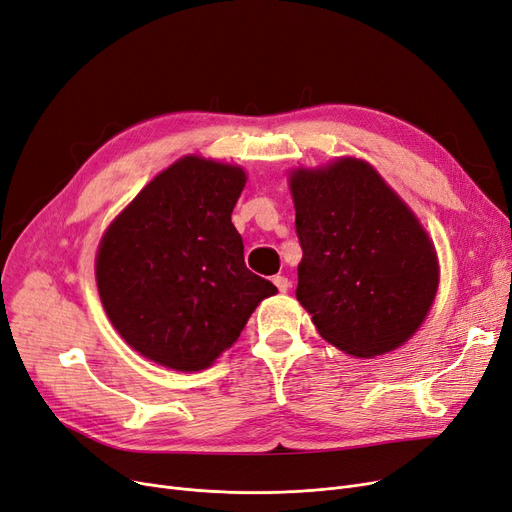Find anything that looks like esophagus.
Returning a JSON list of instances; mask_svg holds the SVG:
<instances>
[{"instance_id":"1","label":"esophagus","mask_w":512,"mask_h":512,"mask_svg":"<svg viewBox=\"0 0 512 512\" xmlns=\"http://www.w3.org/2000/svg\"><path fill=\"white\" fill-rule=\"evenodd\" d=\"M272 282L276 284V288H278L280 293H286L288 288H291V280H288L286 276H274V278H272Z\"/></svg>"}]
</instances>
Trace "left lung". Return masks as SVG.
<instances>
[{"instance_id": "1", "label": "left lung", "mask_w": 512, "mask_h": 512, "mask_svg": "<svg viewBox=\"0 0 512 512\" xmlns=\"http://www.w3.org/2000/svg\"><path fill=\"white\" fill-rule=\"evenodd\" d=\"M288 184L303 249L297 299L322 339L355 358L404 345L439 284L435 247L412 209L360 159L293 169Z\"/></svg>"}]
</instances>
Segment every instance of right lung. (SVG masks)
I'll return each mask as SVG.
<instances>
[{
    "label": "right lung",
    "mask_w": 512,
    "mask_h": 512,
    "mask_svg": "<svg viewBox=\"0 0 512 512\" xmlns=\"http://www.w3.org/2000/svg\"><path fill=\"white\" fill-rule=\"evenodd\" d=\"M247 184L236 165L184 157L115 217L96 257L108 320L144 358L209 368L276 286L244 265L232 211Z\"/></svg>",
    "instance_id": "right-lung-1"
}]
</instances>
